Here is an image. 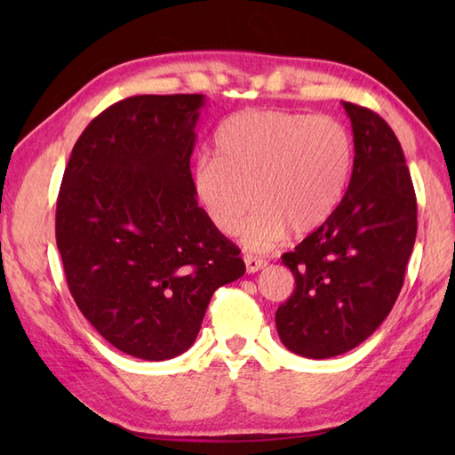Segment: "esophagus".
I'll list each match as a JSON object with an SVG mask.
<instances>
[{
  "mask_svg": "<svg viewBox=\"0 0 455 455\" xmlns=\"http://www.w3.org/2000/svg\"><path fill=\"white\" fill-rule=\"evenodd\" d=\"M244 264H246L248 274H254V272H258V269H262V267H266V266H267V262H266L264 258L250 256V254H246V256H244Z\"/></svg>",
  "mask_w": 455,
  "mask_h": 455,
  "instance_id": "obj_1",
  "label": "esophagus"
}]
</instances>
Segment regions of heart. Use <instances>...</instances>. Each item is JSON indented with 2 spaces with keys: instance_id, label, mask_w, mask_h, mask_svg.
<instances>
[{
  "instance_id": "obj_1",
  "label": "heart",
  "mask_w": 455,
  "mask_h": 455,
  "mask_svg": "<svg viewBox=\"0 0 455 455\" xmlns=\"http://www.w3.org/2000/svg\"><path fill=\"white\" fill-rule=\"evenodd\" d=\"M352 139L328 115L248 109L230 115L215 132V156L191 170V191L219 233H238L250 205L243 243L264 252L313 233L340 205L352 172Z\"/></svg>"
}]
</instances>
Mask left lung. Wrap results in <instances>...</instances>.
Masks as SVG:
<instances>
[{
	"instance_id": "obj_1",
	"label": "left lung",
	"mask_w": 455,
	"mask_h": 455,
	"mask_svg": "<svg viewBox=\"0 0 455 455\" xmlns=\"http://www.w3.org/2000/svg\"><path fill=\"white\" fill-rule=\"evenodd\" d=\"M354 168L340 205L293 252L282 256L295 291L275 313L293 354L324 360L362 344L397 301L417 238V196L393 129L344 101Z\"/></svg>"
}]
</instances>
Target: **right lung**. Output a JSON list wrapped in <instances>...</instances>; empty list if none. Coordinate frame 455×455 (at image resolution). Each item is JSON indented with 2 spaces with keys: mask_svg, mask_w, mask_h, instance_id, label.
I'll list each match as a JSON object with an SVG mask.
<instances>
[{
  "mask_svg": "<svg viewBox=\"0 0 455 455\" xmlns=\"http://www.w3.org/2000/svg\"><path fill=\"white\" fill-rule=\"evenodd\" d=\"M201 93L134 95L95 117L64 170L56 244L82 315L117 350L170 360L212 293L244 275L191 191Z\"/></svg>",
  "mask_w": 455,
  "mask_h": 455,
  "instance_id": "add662e5",
  "label": "right lung"
}]
</instances>
